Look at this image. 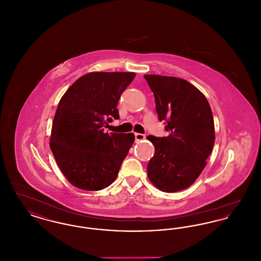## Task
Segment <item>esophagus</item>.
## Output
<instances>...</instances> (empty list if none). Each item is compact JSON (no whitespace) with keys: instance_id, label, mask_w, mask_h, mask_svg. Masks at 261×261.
Masks as SVG:
<instances>
[{"instance_id":"1","label":"esophagus","mask_w":261,"mask_h":261,"mask_svg":"<svg viewBox=\"0 0 261 261\" xmlns=\"http://www.w3.org/2000/svg\"><path fill=\"white\" fill-rule=\"evenodd\" d=\"M146 138V136L144 134H141V133H135V139H136L137 142L139 141H142Z\"/></svg>"}]
</instances>
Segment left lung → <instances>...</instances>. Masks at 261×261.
I'll return each instance as SVG.
<instances>
[{
	"mask_svg": "<svg viewBox=\"0 0 261 261\" xmlns=\"http://www.w3.org/2000/svg\"><path fill=\"white\" fill-rule=\"evenodd\" d=\"M155 100L160 120L169 135L147 137L155 152L148 177L155 188L175 193L191 186L206 165L214 145V121L205 96L193 84L173 76L144 75Z\"/></svg>",
	"mask_w": 261,
	"mask_h": 261,
	"instance_id": "obj_1",
	"label": "left lung"
}]
</instances>
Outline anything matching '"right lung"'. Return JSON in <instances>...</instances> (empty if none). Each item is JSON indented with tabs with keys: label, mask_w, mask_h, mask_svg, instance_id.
<instances>
[{
	"label": "right lung",
	"mask_w": 261,
	"mask_h": 261,
	"mask_svg": "<svg viewBox=\"0 0 261 261\" xmlns=\"http://www.w3.org/2000/svg\"><path fill=\"white\" fill-rule=\"evenodd\" d=\"M134 72H90L67 89L54 117L50 148L61 171L73 186L99 191L113 183L132 147L133 133L105 132L120 95Z\"/></svg>",
	"instance_id": "right-lung-1"
}]
</instances>
